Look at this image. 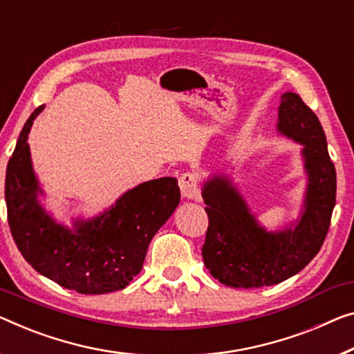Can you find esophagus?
Listing matches in <instances>:
<instances>
[{"mask_svg":"<svg viewBox=\"0 0 354 354\" xmlns=\"http://www.w3.org/2000/svg\"><path fill=\"white\" fill-rule=\"evenodd\" d=\"M179 189L184 198L198 200L200 198V178L197 173L187 171L179 179Z\"/></svg>","mask_w":354,"mask_h":354,"instance_id":"esophagus-1","label":"esophagus"}]
</instances>
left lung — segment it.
I'll use <instances>...</instances> for the list:
<instances>
[{
  "instance_id": "8db88e82",
  "label": "left lung",
  "mask_w": 354,
  "mask_h": 354,
  "mask_svg": "<svg viewBox=\"0 0 354 354\" xmlns=\"http://www.w3.org/2000/svg\"><path fill=\"white\" fill-rule=\"evenodd\" d=\"M278 131L304 145L308 186L302 216L292 227L268 232L227 176L203 183L208 230L202 248L211 275L230 288L273 286L299 273L318 254L335 207L337 176L318 118L297 93L281 95Z\"/></svg>"
}]
</instances>
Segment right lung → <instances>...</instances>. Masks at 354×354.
<instances>
[{
  "label": "right lung",
  "mask_w": 354,
  "mask_h": 354,
  "mask_svg": "<svg viewBox=\"0 0 354 354\" xmlns=\"http://www.w3.org/2000/svg\"><path fill=\"white\" fill-rule=\"evenodd\" d=\"M42 109L25 122L6 168L4 197L15 245L36 272L63 288L81 294L124 289L141 272L152 236L176 209L178 181L167 176L140 184L93 219H77L73 230L55 223L39 205L42 191L26 143Z\"/></svg>",
  "instance_id": "add662e5"
}]
</instances>
